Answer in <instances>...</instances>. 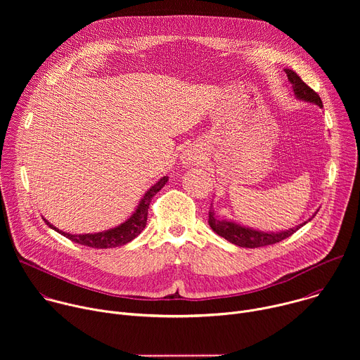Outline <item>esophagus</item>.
Listing matches in <instances>:
<instances>
[{
	"label": "esophagus",
	"mask_w": 360,
	"mask_h": 360,
	"mask_svg": "<svg viewBox=\"0 0 360 360\" xmlns=\"http://www.w3.org/2000/svg\"><path fill=\"white\" fill-rule=\"evenodd\" d=\"M200 158H202V153L196 145L186 146L181 153V161H182L184 167H191V165L199 162Z\"/></svg>",
	"instance_id": "esophagus-1"
}]
</instances>
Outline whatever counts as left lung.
I'll return each instance as SVG.
<instances>
[{"instance_id":"left-lung-1","label":"left lung","mask_w":360,"mask_h":360,"mask_svg":"<svg viewBox=\"0 0 360 360\" xmlns=\"http://www.w3.org/2000/svg\"><path fill=\"white\" fill-rule=\"evenodd\" d=\"M285 72L288 75L289 84L292 85V91H293L295 96L299 101L307 102V104L318 105L319 108L323 107L321 96L312 88L307 86L299 78V75L296 72H293L292 70H285ZM318 211L309 219L304 221L303 224H299L295 228H289L286 231H279V232H266V231L255 229V228L242 225L239 222H235V221H231V219H226V218H219L215 208H214V203H211L208 224H210V226L212 228V231L215 233L225 238L226 240H229L233 245H238L240 248H261V246H266V245H274L276 242H281V240L289 238L297 229H300L304 224L312 221V218L318 214Z\"/></svg>"}]
</instances>
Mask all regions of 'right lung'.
<instances>
[{
    "mask_svg": "<svg viewBox=\"0 0 360 360\" xmlns=\"http://www.w3.org/2000/svg\"><path fill=\"white\" fill-rule=\"evenodd\" d=\"M168 182V176H162L158 182L153 184L141 198L139 203L136 205V208L134 210V212L131 214V217L128 219H125L122 224H120L118 226L110 228L107 231L102 232H95V233H68L64 231H60L58 228H56L53 224H49L45 218L44 222L51 228L57 231L58 233H61L63 236L71 239L75 243L84 245V246H91V248H96V249H107V248H117V246H122L128 242H131L132 239H135L145 228L146 225V218H148V208L149 203L152 200V198L155 196Z\"/></svg>",
    "mask_w": 360,
    "mask_h": 360,
    "instance_id": "add662e5",
    "label": "right lung"
}]
</instances>
